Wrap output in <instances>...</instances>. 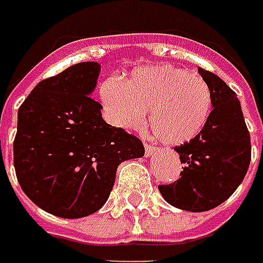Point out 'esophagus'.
Segmentation results:
<instances>
[{
    "instance_id": "34e87169",
    "label": "esophagus",
    "mask_w": 263,
    "mask_h": 263,
    "mask_svg": "<svg viewBox=\"0 0 263 263\" xmlns=\"http://www.w3.org/2000/svg\"><path fill=\"white\" fill-rule=\"evenodd\" d=\"M154 152H155V146L146 143V145H145V155H146V157H151Z\"/></svg>"
}]
</instances>
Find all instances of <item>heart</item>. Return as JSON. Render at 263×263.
Segmentation results:
<instances>
[{"instance_id": "obj_1", "label": "heart", "mask_w": 263, "mask_h": 263, "mask_svg": "<svg viewBox=\"0 0 263 263\" xmlns=\"http://www.w3.org/2000/svg\"><path fill=\"white\" fill-rule=\"evenodd\" d=\"M111 124L135 130L148 123L154 136L170 146L195 139L209 123L213 96L201 77L173 65L136 69L127 81L106 78L99 87Z\"/></svg>"}]
</instances>
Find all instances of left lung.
<instances>
[{
	"mask_svg": "<svg viewBox=\"0 0 263 263\" xmlns=\"http://www.w3.org/2000/svg\"><path fill=\"white\" fill-rule=\"evenodd\" d=\"M213 109L204 130L188 143L176 146L185 167L170 185H160L164 200L188 212H207L228 200L243 182L250 164V135L237 95L223 80L203 68Z\"/></svg>",
	"mask_w": 263,
	"mask_h": 263,
	"instance_id": "8db88e82",
	"label": "left lung"
}]
</instances>
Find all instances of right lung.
Segmentation results:
<instances>
[{
    "label": "right lung",
    "mask_w": 263,
    "mask_h": 263,
    "mask_svg": "<svg viewBox=\"0 0 263 263\" xmlns=\"http://www.w3.org/2000/svg\"><path fill=\"white\" fill-rule=\"evenodd\" d=\"M100 65L81 62L38 83L17 112L14 168L38 207L65 219L98 212L111 194L117 167L145 155L143 143L105 123L91 98Z\"/></svg>",
    "instance_id": "obj_1"
}]
</instances>
